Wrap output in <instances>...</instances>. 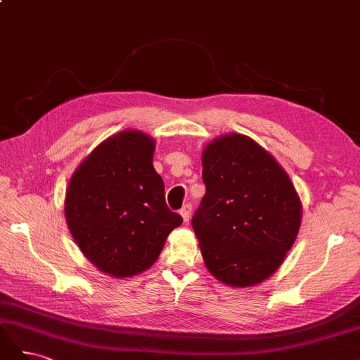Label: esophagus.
Wrapping results in <instances>:
<instances>
[{
    "label": "esophagus",
    "mask_w": 360,
    "mask_h": 360,
    "mask_svg": "<svg viewBox=\"0 0 360 360\" xmlns=\"http://www.w3.org/2000/svg\"><path fill=\"white\" fill-rule=\"evenodd\" d=\"M180 214L183 216V221L184 222H188L189 221V217H191V214H192V204L191 202H186L184 204L181 209H180Z\"/></svg>",
    "instance_id": "34e87169"
}]
</instances>
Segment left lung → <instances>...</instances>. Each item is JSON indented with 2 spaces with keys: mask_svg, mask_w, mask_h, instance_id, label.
I'll list each match as a JSON object with an SVG mask.
<instances>
[{
  "mask_svg": "<svg viewBox=\"0 0 360 360\" xmlns=\"http://www.w3.org/2000/svg\"><path fill=\"white\" fill-rule=\"evenodd\" d=\"M202 181L192 228L207 269L231 287L263 282L282 264L302 221L287 172L255 141L230 134L205 147Z\"/></svg>",
  "mask_w": 360,
  "mask_h": 360,
  "instance_id": "obj_1",
  "label": "left lung"
}]
</instances>
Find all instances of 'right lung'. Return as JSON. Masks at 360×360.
Returning <instances> with one entry per match:
<instances>
[{"label":"right lung","mask_w":360,"mask_h":360,"mask_svg":"<svg viewBox=\"0 0 360 360\" xmlns=\"http://www.w3.org/2000/svg\"><path fill=\"white\" fill-rule=\"evenodd\" d=\"M153 151L148 135L124 130L96 147L69 183V230L82 254L110 276L129 278L148 269L183 222L165 202Z\"/></svg>","instance_id":"1"}]
</instances>
